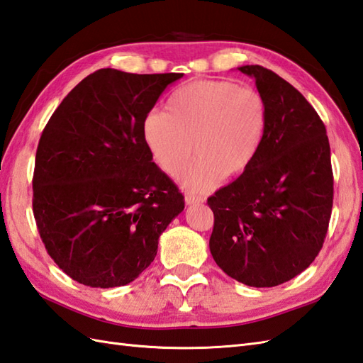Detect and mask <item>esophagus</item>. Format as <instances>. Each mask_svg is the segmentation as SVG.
<instances>
[{"mask_svg":"<svg viewBox=\"0 0 363 363\" xmlns=\"http://www.w3.org/2000/svg\"><path fill=\"white\" fill-rule=\"evenodd\" d=\"M204 202V198L198 196V195H191V193H187L185 195V204L187 206H196V204H202Z\"/></svg>","mask_w":363,"mask_h":363,"instance_id":"34e87169","label":"esophagus"}]
</instances>
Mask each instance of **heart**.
<instances>
[{
  "label": "heart",
  "instance_id": "obj_1",
  "mask_svg": "<svg viewBox=\"0 0 363 363\" xmlns=\"http://www.w3.org/2000/svg\"><path fill=\"white\" fill-rule=\"evenodd\" d=\"M168 113L153 109L142 123L143 142L155 162L178 174L190 191H208L223 178L242 174L255 161L267 125L263 96L227 80H198L176 89Z\"/></svg>",
  "mask_w": 363,
  "mask_h": 363
}]
</instances>
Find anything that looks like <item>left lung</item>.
I'll return each mask as SVG.
<instances>
[{
	"label": "left lung",
	"instance_id": "left-lung-1",
	"mask_svg": "<svg viewBox=\"0 0 363 363\" xmlns=\"http://www.w3.org/2000/svg\"><path fill=\"white\" fill-rule=\"evenodd\" d=\"M238 71L255 80L267 125L255 161L207 199L215 215L208 246L229 277L272 288L305 271L323 246L334 195L330 142L291 83L258 65Z\"/></svg>",
	"mask_w": 363,
	"mask_h": 363
}]
</instances>
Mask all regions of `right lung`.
<instances>
[{
	"mask_svg": "<svg viewBox=\"0 0 363 363\" xmlns=\"http://www.w3.org/2000/svg\"><path fill=\"white\" fill-rule=\"evenodd\" d=\"M182 74L99 69L67 94L41 134L33 216L48 254L91 288L125 286L157 254L184 196L153 162L142 123Z\"/></svg>",
	"mask_w": 363,
	"mask_h": 363,
	"instance_id": "add662e5",
	"label": "right lung"
}]
</instances>
